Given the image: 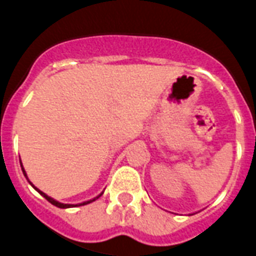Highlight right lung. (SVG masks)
<instances>
[{
	"instance_id": "1",
	"label": "right lung",
	"mask_w": 256,
	"mask_h": 256,
	"mask_svg": "<svg viewBox=\"0 0 256 256\" xmlns=\"http://www.w3.org/2000/svg\"><path fill=\"white\" fill-rule=\"evenodd\" d=\"M22 170H23V174H24V177L27 178V174H26V172H24V168H23V166H22ZM27 181H28V178H27ZM28 182H30V181H28ZM30 184H31V182H30ZM31 185H32V184H31ZM32 188H34V189H36V190H38V192L41 193L42 196H44V198H46V200H48V202H49V203H52L53 206H56V207H58V208H71V207H76V206H84V204H89V203H92V202H94V200H97V198H100L101 194H102V193H100V194H98L97 198H92V200H88V202H84V203H80V204H64V203H58V200H54V198H49L48 194H45V193H44V192H41L40 189H36V186H34V185H32Z\"/></svg>"
}]
</instances>
